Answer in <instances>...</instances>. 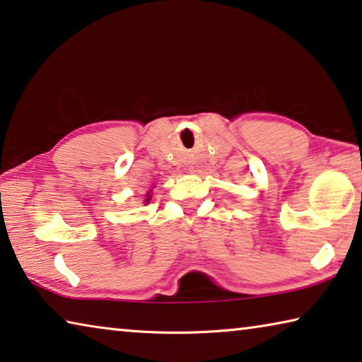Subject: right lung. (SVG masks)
Instances as JSON below:
<instances>
[{
    "label": "right lung",
    "instance_id": "add662e5",
    "mask_svg": "<svg viewBox=\"0 0 362 362\" xmlns=\"http://www.w3.org/2000/svg\"><path fill=\"white\" fill-rule=\"evenodd\" d=\"M150 199H151V194H150V193H146V198H145V203H150Z\"/></svg>",
    "mask_w": 362,
    "mask_h": 362
}]
</instances>
